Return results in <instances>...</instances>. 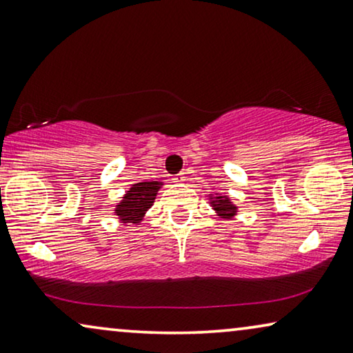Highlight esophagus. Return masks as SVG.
<instances>
[{
	"label": "esophagus",
	"mask_w": 353,
	"mask_h": 353,
	"mask_svg": "<svg viewBox=\"0 0 353 353\" xmlns=\"http://www.w3.org/2000/svg\"><path fill=\"white\" fill-rule=\"evenodd\" d=\"M185 173H178V175H175V176H173V181H175V183H183V181H185Z\"/></svg>",
	"instance_id": "obj_1"
}]
</instances>
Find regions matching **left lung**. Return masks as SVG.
Segmentation results:
<instances>
[{
    "label": "left lung",
    "mask_w": 353,
    "mask_h": 353,
    "mask_svg": "<svg viewBox=\"0 0 353 353\" xmlns=\"http://www.w3.org/2000/svg\"><path fill=\"white\" fill-rule=\"evenodd\" d=\"M212 205H213L214 210L221 214L223 218H231L232 214H236L237 207L232 205L231 201H229V197L216 196V197H214V201H212Z\"/></svg>",
    "instance_id": "left-lung-1"
}]
</instances>
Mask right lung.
Instances as JSON below:
<instances>
[{"instance_id": "add662e5", "label": "right lung", "mask_w": 353, "mask_h": 353, "mask_svg": "<svg viewBox=\"0 0 353 353\" xmlns=\"http://www.w3.org/2000/svg\"><path fill=\"white\" fill-rule=\"evenodd\" d=\"M159 186L161 183L157 181H145L132 185L130 191H127L122 202L119 205H116L114 212L121 218V221L132 224L141 221L143 214L148 208H151L152 202H154Z\"/></svg>"}]
</instances>
